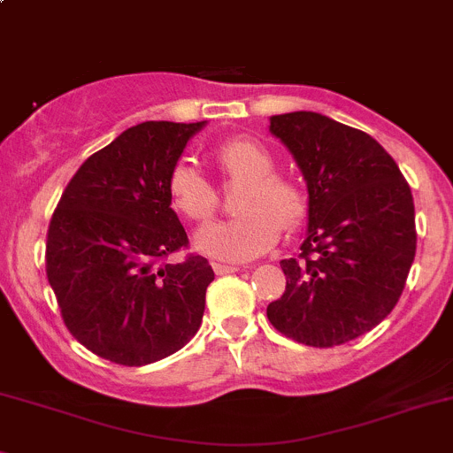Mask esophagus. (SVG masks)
Instances as JSON below:
<instances>
[{
  "instance_id": "esophagus-1",
  "label": "esophagus",
  "mask_w": 453,
  "mask_h": 453,
  "mask_svg": "<svg viewBox=\"0 0 453 453\" xmlns=\"http://www.w3.org/2000/svg\"><path fill=\"white\" fill-rule=\"evenodd\" d=\"M213 270H216V274H231V273H237V265H231V264H222V261H213Z\"/></svg>"
}]
</instances>
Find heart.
<instances>
[{
  "label": "heart",
  "mask_w": 453,
  "mask_h": 453,
  "mask_svg": "<svg viewBox=\"0 0 453 453\" xmlns=\"http://www.w3.org/2000/svg\"><path fill=\"white\" fill-rule=\"evenodd\" d=\"M213 158L228 180H244L235 196V218L200 228L196 246L225 261H246L273 249L279 228L292 233L305 222L307 196L296 180L274 172V157L264 143L235 137L220 143ZM174 211L192 222L213 216L218 196L207 176L189 161H176L165 180Z\"/></svg>",
  "instance_id": "b5f03b06"
}]
</instances>
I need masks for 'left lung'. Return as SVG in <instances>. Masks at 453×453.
<instances>
[{
    "label": "left lung",
    "mask_w": 453,
    "mask_h": 453,
    "mask_svg": "<svg viewBox=\"0 0 453 453\" xmlns=\"http://www.w3.org/2000/svg\"><path fill=\"white\" fill-rule=\"evenodd\" d=\"M270 133L307 183V231L301 255L281 261L286 292L265 314L307 347L344 344L377 327L403 292L417 253L412 192L371 134L327 115H273Z\"/></svg>",
    "instance_id": "1"
}]
</instances>
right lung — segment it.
Returning a JSON list of instances; mask_svg holds the SVG:
<instances>
[{"label": "right lung", "mask_w": 453, "mask_h": 453, "mask_svg": "<svg viewBox=\"0 0 453 453\" xmlns=\"http://www.w3.org/2000/svg\"><path fill=\"white\" fill-rule=\"evenodd\" d=\"M207 122H143L81 165L48 231L45 273L69 334L124 366L172 356L203 323L209 261L188 255V233L165 180Z\"/></svg>", "instance_id": "1"}]
</instances>
